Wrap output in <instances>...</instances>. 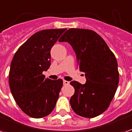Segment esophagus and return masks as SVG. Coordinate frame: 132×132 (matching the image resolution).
Wrapping results in <instances>:
<instances>
[{
    "instance_id": "1",
    "label": "esophagus",
    "mask_w": 132,
    "mask_h": 132,
    "mask_svg": "<svg viewBox=\"0 0 132 132\" xmlns=\"http://www.w3.org/2000/svg\"><path fill=\"white\" fill-rule=\"evenodd\" d=\"M63 85H64V86H68V85H69V81H67V80H63Z\"/></svg>"
}]
</instances>
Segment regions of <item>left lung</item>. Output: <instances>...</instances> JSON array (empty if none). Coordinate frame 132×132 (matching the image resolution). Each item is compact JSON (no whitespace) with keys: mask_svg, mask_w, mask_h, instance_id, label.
<instances>
[{"mask_svg":"<svg viewBox=\"0 0 132 132\" xmlns=\"http://www.w3.org/2000/svg\"><path fill=\"white\" fill-rule=\"evenodd\" d=\"M59 42H69L74 49L77 67L85 73L87 81H71L75 89L70 104L79 116L93 118L103 113L110 105L119 83L115 56L105 40L90 30L71 28Z\"/></svg>","mask_w":132,"mask_h":132,"instance_id":"8db88e82","label":"left lung"}]
</instances>
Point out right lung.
<instances>
[{
	"mask_svg": "<svg viewBox=\"0 0 132 132\" xmlns=\"http://www.w3.org/2000/svg\"><path fill=\"white\" fill-rule=\"evenodd\" d=\"M66 29H50L32 35L15 52L10 64L9 86L23 112L32 118L49 115L54 109L63 80L42 73L51 65L50 51Z\"/></svg>",
	"mask_w": 132,
	"mask_h": 132,
	"instance_id": "add662e5",
	"label": "right lung"
}]
</instances>
